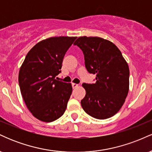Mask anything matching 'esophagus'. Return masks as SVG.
<instances>
[{
  "instance_id": "obj_1",
  "label": "esophagus",
  "mask_w": 152,
  "mask_h": 152,
  "mask_svg": "<svg viewBox=\"0 0 152 152\" xmlns=\"http://www.w3.org/2000/svg\"><path fill=\"white\" fill-rule=\"evenodd\" d=\"M78 86V84H76V83H72V87H73V88H77Z\"/></svg>"
}]
</instances>
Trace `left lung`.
Listing matches in <instances>:
<instances>
[{
	"label": "left lung",
	"mask_w": 152,
	"mask_h": 152,
	"mask_svg": "<svg viewBox=\"0 0 152 152\" xmlns=\"http://www.w3.org/2000/svg\"><path fill=\"white\" fill-rule=\"evenodd\" d=\"M74 44L83 51L87 71L96 76V83L82 84L86 90L82 108L95 118L111 117L119 111L128 94V64L116 45L102 38L82 36Z\"/></svg>",
	"instance_id": "left-lung-1"
}]
</instances>
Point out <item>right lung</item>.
Returning <instances> with one entry per match:
<instances>
[{"label": "right lung", "instance_id": "1", "mask_svg": "<svg viewBox=\"0 0 152 152\" xmlns=\"http://www.w3.org/2000/svg\"><path fill=\"white\" fill-rule=\"evenodd\" d=\"M77 37H51L29 50L18 75L23 99L31 114L40 121L51 122L65 112L72 93L71 83L55 78L61 72L68 49Z\"/></svg>", "mask_w": 152, "mask_h": 152}]
</instances>
